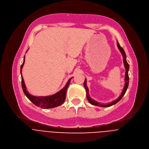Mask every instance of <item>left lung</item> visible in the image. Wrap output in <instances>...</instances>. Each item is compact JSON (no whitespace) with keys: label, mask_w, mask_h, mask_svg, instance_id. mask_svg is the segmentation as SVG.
<instances>
[{"label":"left lung","mask_w":149,"mask_h":149,"mask_svg":"<svg viewBox=\"0 0 149 149\" xmlns=\"http://www.w3.org/2000/svg\"><path fill=\"white\" fill-rule=\"evenodd\" d=\"M117 45H118V47L119 48V49L120 50V52L122 53V55H123V62H124V65H125V69H126V72H125V87H124V88L123 90V91L121 94V95L119 96V97L112 101L111 103H108V104H101V103L100 102H96L95 101L93 100V99L91 98V97H90L89 95V94H88V89L86 86V79H85L84 80V87L86 88V95H87V100L88 101V102L91 104L92 105H95V106H99V107H110V106H112L114 104H115L116 103H117L119 100H120V99L123 97V96L124 95V94H125L126 90H127V88L128 87V85H129V75H128V70H129V65L127 63V61H126V54L123 50V49L120 46L118 42H117Z\"/></svg>","instance_id":"1"}]
</instances>
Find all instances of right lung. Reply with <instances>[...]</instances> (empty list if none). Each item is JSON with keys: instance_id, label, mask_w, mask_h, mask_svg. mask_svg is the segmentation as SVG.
<instances>
[{"instance_id": "right-lung-1", "label": "right lung", "mask_w": 149, "mask_h": 149, "mask_svg": "<svg viewBox=\"0 0 149 149\" xmlns=\"http://www.w3.org/2000/svg\"><path fill=\"white\" fill-rule=\"evenodd\" d=\"M25 62V56L24 57V61L23 64L21 66L20 68V73L22 75V68ZM70 78L68 81L67 82L65 87L63 88L61 90H60L58 93L50 96H47V97H36L31 95L28 93L26 89V87L24 84V81L23 78V76H22V86L23 88V90L24 91V93L26 95V97L36 106L41 107L42 108L45 109H49L51 108L56 107L58 106H59L62 105L66 98V93L67 88L70 84V81L71 79Z\"/></svg>"}]
</instances>
